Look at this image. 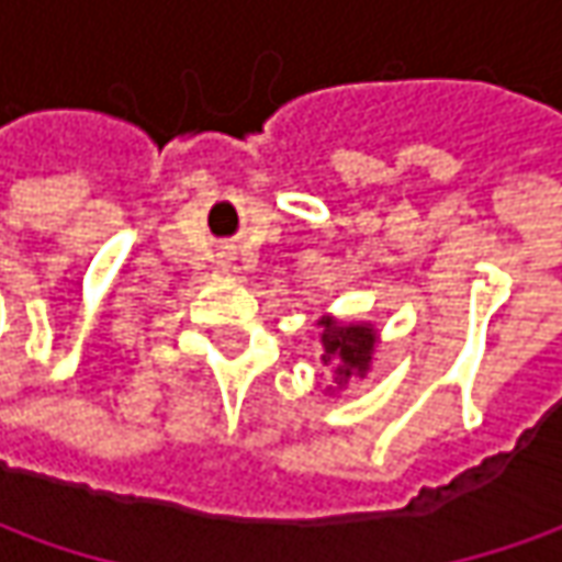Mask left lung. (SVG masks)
I'll return each mask as SVG.
<instances>
[{
  "label": "left lung",
  "mask_w": 562,
  "mask_h": 562,
  "mask_svg": "<svg viewBox=\"0 0 562 562\" xmlns=\"http://www.w3.org/2000/svg\"><path fill=\"white\" fill-rule=\"evenodd\" d=\"M322 362H335L337 387H344L350 378H362L369 372V362L375 353V328L372 325H353V322H337V318H322Z\"/></svg>",
  "instance_id": "left-lung-1"
}]
</instances>
